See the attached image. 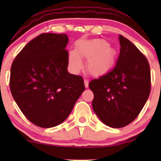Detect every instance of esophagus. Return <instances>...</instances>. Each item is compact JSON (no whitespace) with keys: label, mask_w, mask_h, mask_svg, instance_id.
Segmentation results:
<instances>
[{"label":"esophagus","mask_w":161,"mask_h":161,"mask_svg":"<svg viewBox=\"0 0 161 161\" xmlns=\"http://www.w3.org/2000/svg\"><path fill=\"white\" fill-rule=\"evenodd\" d=\"M84 83H85V86L86 88H88V81L87 79H84Z\"/></svg>","instance_id":"obj_1"}]
</instances>
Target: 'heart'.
<instances>
[{"mask_svg":"<svg viewBox=\"0 0 161 161\" xmlns=\"http://www.w3.org/2000/svg\"><path fill=\"white\" fill-rule=\"evenodd\" d=\"M76 51H70L68 64L70 69L77 73L82 69L81 57L87 59V67L93 75L103 74L111 67L115 60L116 52L104 40L82 41L77 45Z\"/></svg>","mask_w":161,"mask_h":161,"instance_id":"obj_1","label":"heart"}]
</instances>
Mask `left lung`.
Wrapping results in <instances>:
<instances>
[{
	"label": "left lung",
	"instance_id": "8db88e82",
	"mask_svg": "<svg viewBox=\"0 0 161 161\" xmlns=\"http://www.w3.org/2000/svg\"><path fill=\"white\" fill-rule=\"evenodd\" d=\"M119 41L121 48L115 67L88 84L96 115L105 125L117 129L137 117L151 92L147 60L125 37L119 36Z\"/></svg>",
	"mask_w": 161,
	"mask_h": 161
}]
</instances>
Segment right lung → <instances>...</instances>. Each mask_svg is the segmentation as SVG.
<instances>
[{"label": "right lung", "instance_id": "right-lung-1", "mask_svg": "<svg viewBox=\"0 0 161 161\" xmlns=\"http://www.w3.org/2000/svg\"><path fill=\"white\" fill-rule=\"evenodd\" d=\"M68 42L65 34L42 33L11 66L13 97L25 117L42 128L62 123L85 91L82 77L67 71Z\"/></svg>", "mask_w": 161, "mask_h": 161}]
</instances>
